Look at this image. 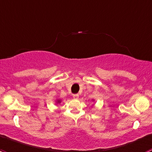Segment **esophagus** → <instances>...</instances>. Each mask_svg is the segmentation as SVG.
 Listing matches in <instances>:
<instances>
[{
	"label": "esophagus",
	"instance_id": "34e87169",
	"mask_svg": "<svg viewBox=\"0 0 152 152\" xmlns=\"http://www.w3.org/2000/svg\"><path fill=\"white\" fill-rule=\"evenodd\" d=\"M73 97L75 99H79V94H73Z\"/></svg>",
	"mask_w": 152,
	"mask_h": 152
}]
</instances>
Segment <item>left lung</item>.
Masks as SVG:
<instances>
[{"instance_id": "obj_1", "label": "left lung", "mask_w": 152, "mask_h": 152, "mask_svg": "<svg viewBox=\"0 0 152 152\" xmlns=\"http://www.w3.org/2000/svg\"><path fill=\"white\" fill-rule=\"evenodd\" d=\"M92 101H93V102H94L95 100H94V99H92Z\"/></svg>"}]
</instances>
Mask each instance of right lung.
I'll use <instances>...</instances> for the list:
<instances>
[{
  "instance_id": "add662e5",
  "label": "right lung",
  "mask_w": 152,
  "mask_h": 152,
  "mask_svg": "<svg viewBox=\"0 0 152 152\" xmlns=\"http://www.w3.org/2000/svg\"><path fill=\"white\" fill-rule=\"evenodd\" d=\"M62 99H56V101H55V102H56V104H60L61 102H62Z\"/></svg>"
}]
</instances>
